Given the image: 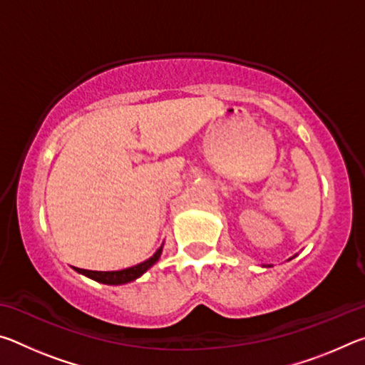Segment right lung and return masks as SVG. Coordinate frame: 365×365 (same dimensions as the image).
Segmentation results:
<instances>
[{
	"label": "right lung",
	"instance_id": "1",
	"mask_svg": "<svg viewBox=\"0 0 365 365\" xmlns=\"http://www.w3.org/2000/svg\"><path fill=\"white\" fill-rule=\"evenodd\" d=\"M160 252H163V246L154 252V256L148 259V261L133 265V267L123 269V270H113V272H98V270H86V269H78L76 267L77 272L83 274L90 279H93L96 282L101 283H108V285H122V283H128L135 279H138L140 275H143L145 272L151 267V265L158 261Z\"/></svg>",
	"mask_w": 365,
	"mask_h": 365
}]
</instances>
